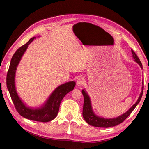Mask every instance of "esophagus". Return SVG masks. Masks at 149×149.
<instances>
[{"label":"esophagus","mask_w":149,"mask_h":149,"mask_svg":"<svg viewBox=\"0 0 149 149\" xmlns=\"http://www.w3.org/2000/svg\"><path fill=\"white\" fill-rule=\"evenodd\" d=\"M84 82H85L84 78L83 77H81L77 81V85H78V86H79V85H81L84 84Z\"/></svg>","instance_id":"esophagus-1"}]
</instances>
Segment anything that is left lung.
<instances>
[{
    "mask_svg": "<svg viewBox=\"0 0 149 149\" xmlns=\"http://www.w3.org/2000/svg\"><path fill=\"white\" fill-rule=\"evenodd\" d=\"M132 52L133 54V58H134L135 61L137 63V64L140 65V67L143 69V65L140 61L139 58L137 54L135 53V52L132 50ZM143 86L142 87V91L140 94L139 97L137 100V101L135 102V104H133L132 108H130L129 110L127 111L124 114L120 116L117 118H110V119H106V118L97 116L94 112H93L92 107H91V99L89 97V95L85 91V90H82V94L84 95V108H83V117H84V120L86 121L87 123L89 125L95 126V127H113V126H116L120 123H122L126 118H127L130 115L132 111L135 109V108L137 107V105L140 102L141 97L143 95Z\"/></svg>",
    "mask_w": 149,
    "mask_h": 149,
    "instance_id": "1",
    "label": "left lung"
}]
</instances>
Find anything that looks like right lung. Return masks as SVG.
Wrapping results in <instances>:
<instances>
[{
	"label": "right lung",
	"mask_w": 149,
	"mask_h": 149,
	"mask_svg": "<svg viewBox=\"0 0 149 149\" xmlns=\"http://www.w3.org/2000/svg\"><path fill=\"white\" fill-rule=\"evenodd\" d=\"M34 39H35V37L30 39L26 44L19 47L14 54L7 73L6 85L14 107L22 116L37 122H47L56 117L59 111L60 102L67 93L74 89L75 82L70 81L60 85L52 93L43 106L39 108L34 109L29 108L22 102L17 95L15 87V74L17 66L22 56L27 50L28 45L33 41Z\"/></svg>",
	"instance_id": "add662e5"
}]
</instances>
